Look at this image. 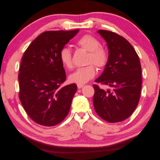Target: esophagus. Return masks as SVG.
<instances>
[{"label":"esophagus","instance_id":"obj_1","mask_svg":"<svg viewBox=\"0 0 160 160\" xmlns=\"http://www.w3.org/2000/svg\"><path fill=\"white\" fill-rule=\"evenodd\" d=\"M84 86V85H81V84H77V88L78 89H81L83 88V87Z\"/></svg>","mask_w":160,"mask_h":160}]
</instances>
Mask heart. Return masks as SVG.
<instances>
[{
	"label": "heart",
	"mask_w": 160,
	"mask_h": 160,
	"mask_svg": "<svg viewBox=\"0 0 160 160\" xmlns=\"http://www.w3.org/2000/svg\"><path fill=\"white\" fill-rule=\"evenodd\" d=\"M76 45L80 49L89 52L87 63L89 65L77 69L69 76V79L72 83L83 85L88 83L95 75L96 69L94 64L98 68L102 69L107 65L109 60L108 51L101 46L99 41L90 35H84L76 42ZM59 59L62 65L65 68L71 69L73 67L71 51L64 47L60 51Z\"/></svg>",
	"instance_id": "1"
}]
</instances>
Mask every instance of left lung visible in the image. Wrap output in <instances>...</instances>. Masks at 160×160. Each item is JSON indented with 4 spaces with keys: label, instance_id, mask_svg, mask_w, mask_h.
Listing matches in <instances>:
<instances>
[{
    "label": "left lung",
    "instance_id": "8db88e82",
    "mask_svg": "<svg viewBox=\"0 0 160 160\" xmlns=\"http://www.w3.org/2000/svg\"><path fill=\"white\" fill-rule=\"evenodd\" d=\"M107 42L109 60L95 81L113 88L101 89L93 85V98L96 113L105 121L117 123L128 118L137 108L142 89V67L136 51L129 42L112 31L99 30Z\"/></svg>",
    "mask_w": 160,
    "mask_h": 160
}]
</instances>
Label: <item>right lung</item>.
Returning <instances> with one entry per match:
<instances>
[{
  "mask_svg": "<svg viewBox=\"0 0 160 160\" xmlns=\"http://www.w3.org/2000/svg\"><path fill=\"white\" fill-rule=\"evenodd\" d=\"M78 31H45L24 52L19 68L18 97L27 115L38 124L54 126L69 113L77 85L62 86L66 74L59 52Z\"/></svg>",
  "mask_w": 160,
  "mask_h": 160,
  "instance_id": "obj_1",
  "label": "right lung"
}]
</instances>
